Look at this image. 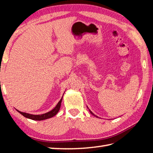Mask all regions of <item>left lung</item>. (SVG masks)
Listing matches in <instances>:
<instances>
[{
    "instance_id": "8db88e82",
    "label": "left lung",
    "mask_w": 153,
    "mask_h": 153,
    "mask_svg": "<svg viewBox=\"0 0 153 153\" xmlns=\"http://www.w3.org/2000/svg\"><path fill=\"white\" fill-rule=\"evenodd\" d=\"M87 108H88V107H87ZM89 112H90V113H91V114H93V116H96V117H98V116H97L96 115H95V114H93V112H92L91 111V110H89Z\"/></svg>"
}]
</instances>
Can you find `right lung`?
Instances as JSON below:
<instances>
[{
    "mask_svg": "<svg viewBox=\"0 0 153 153\" xmlns=\"http://www.w3.org/2000/svg\"><path fill=\"white\" fill-rule=\"evenodd\" d=\"M62 97H63V96H62ZM62 99L60 100V101L58 102L56 106H55L53 110H51V111H49V112H47V113L43 114L34 115V114H29V113H25V112H21L18 110H17V111L19 114H21L22 115H23L24 117H25V118L31 119V120H39V121H41V120H46V119H48V118H52V117H53V116L56 115V114L58 112V111H59V110L60 108V106H61L62 100Z\"/></svg>",
    "mask_w": 153,
    "mask_h": 153,
    "instance_id": "right-lung-1",
    "label": "right lung"
}]
</instances>
